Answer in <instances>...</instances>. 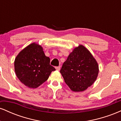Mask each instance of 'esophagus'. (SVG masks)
<instances>
[{
  "label": "esophagus",
  "instance_id": "1",
  "mask_svg": "<svg viewBox=\"0 0 121 121\" xmlns=\"http://www.w3.org/2000/svg\"><path fill=\"white\" fill-rule=\"evenodd\" d=\"M56 69L57 70H60V66H56Z\"/></svg>",
  "mask_w": 121,
  "mask_h": 121
}]
</instances>
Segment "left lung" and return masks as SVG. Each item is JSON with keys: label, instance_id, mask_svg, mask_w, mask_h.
Listing matches in <instances>:
<instances>
[{"label": "left lung", "instance_id": "obj_1", "mask_svg": "<svg viewBox=\"0 0 121 121\" xmlns=\"http://www.w3.org/2000/svg\"><path fill=\"white\" fill-rule=\"evenodd\" d=\"M98 65L91 52L79 45L70 53L60 70L64 81L72 91L86 90L96 80Z\"/></svg>", "mask_w": 121, "mask_h": 121}]
</instances>
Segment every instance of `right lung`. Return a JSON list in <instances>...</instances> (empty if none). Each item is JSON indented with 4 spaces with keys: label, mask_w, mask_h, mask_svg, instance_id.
<instances>
[{
    "label": "right lung",
    "mask_w": 121,
    "mask_h": 121,
    "mask_svg": "<svg viewBox=\"0 0 121 121\" xmlns=\"http://www.w3.org/2000/svg\"><path fill=\"white\" fill-rule=\"evenodd\" d=\"M15 71L19 80L30 88H36L48 80L55 70L50 65L43 48L35 43L30 44L18 54L15 59Z\"/></svg>",
    "instance_id": "add662e5"
}]
</instances>
